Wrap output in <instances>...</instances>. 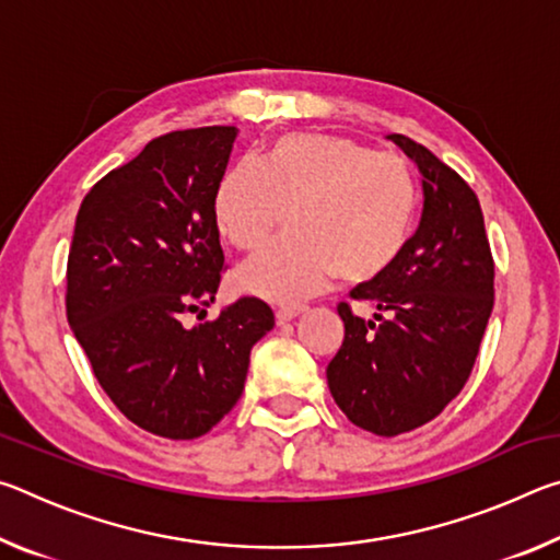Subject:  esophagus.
<instances>
[{"label":"esophagus","mask_w":560,"mask_h":560,"mask_svg":"<svg viewBox=\"0 0 560 560\" xmlns=\"http://www.w3.org/2000/svg\"><path fill=\"white\" fill-rule=\"evenodd\" d=\"M303 311H306L303 303H289V306H279L277 308V324H289V320L301 316Z\"/></svg>","instance_id":"esophagus-1"}]
</instances>
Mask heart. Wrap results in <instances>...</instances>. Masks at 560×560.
Listing matches in <instances>:
<instances>
[{
  "mask_svg": "<svg viewBox=\"0 0 560 560\" xmlns=\"http://www.w3.org/2000/svg\"><path fill=\"white\" fill-rule=\"evenodd\" d=\"M212 210L217 230L244 252L259 249L289 210L293 230L236 273L244 291L289 303L336 273L363 283L390 269L410 240L417 187L402 158L334 132H289L259 163L244 158L226 170Z\"/></svg>",
  "mask_w": 560,
  "mask_h": 560,
  "instance_id": "obj_1",
  "label": "heart"
}]
</instances>
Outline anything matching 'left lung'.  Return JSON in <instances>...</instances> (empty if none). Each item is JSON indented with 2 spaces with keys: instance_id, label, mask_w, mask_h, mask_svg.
Wrapping results in <instances>:
<instances>
[{
  "instance_id": "left-lung-1",
  "label": "left lung",
  "mask_w": 560,
  "mask_h": 560,
  "mask_svg": "<svg viewBox=\"0 0 560 560\" xmlns=\"http://www.w3.org/2000/svg\"><path fill=\"white\" fill-rule=\"evenodd\" d=\"M387 140L420 170L422 220L390 269L350 291L377 308L373 320L338 306L346 338L326 377L350 422L395 438L434 420L469 381L494 308V259L474 189L424 145Z\"/></svg>"
}]
</instances>
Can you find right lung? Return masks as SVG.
<instances>
[{
	"label": "right lung",
	"instance_id": "right-lung-1",
	"mask_svg": "<svg viewBox=\"0 0 560 560\" xmlns=\"http://www.w3.org/2000/svg\"><path fill=\"white\" fill-rule=\"evenodd\" d=\"M234 138V126H207L150 140L91 187L75 217L69 326L113 405L158 438L210 432L242 397L252 348L273 328L254 296L185 326L220 289L212 202Z\"/></svg>",
	"mask_w": 560,
	"mask_h": 560
}]
</instances>
